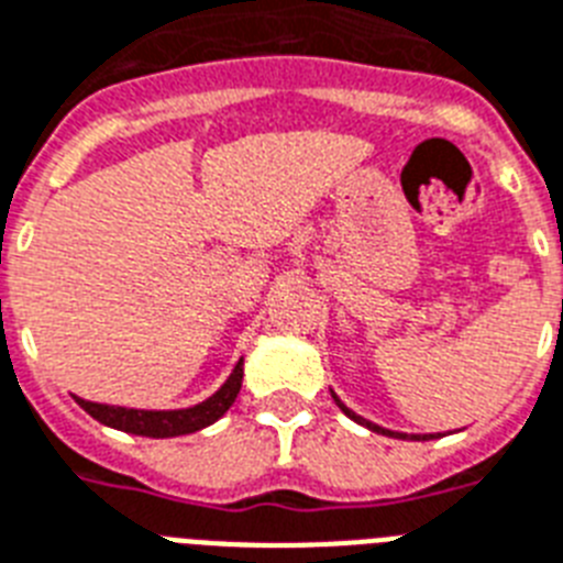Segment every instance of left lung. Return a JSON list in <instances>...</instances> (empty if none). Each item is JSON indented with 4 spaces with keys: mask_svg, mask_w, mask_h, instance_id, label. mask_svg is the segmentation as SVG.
I'll return each instance as SVG.
<instances>
[{
    "mask_svg": "<svg viewBox=\"0 0 563 563\" xmlns=\"http://www.w3.org/2000/svg\"><path fill=\"white\" fill-rule=\"evenodd\" d=\"M332 399H335V405H338V408L344 410V413H346V416H350V419H355V422H358V424H364V428H369V431H376V433H387V437H396V440H408V433H396V431H385V428H378V424L367 422V419H361V416H358V413H353V410L346 408L344 401L338 399L335 393H332ZM410 440H433V433H428V437H410Z\"/></svg>",
    "mask_w": 563,
    "mask_h": 563,
    "instance_id": "left-lung-1",
    "label": "left lung"
}]
</instances>
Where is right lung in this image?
Listing matches in <instances>:
<instances>
[{"label": "right lung", "mask_w": 563, "mask_h": 563, "mask_svg": "<svg viewBox=\"0 0 563 563\" xmlns=\"http://www.w3.org/2000/svg\"><path fill=\"white\" fill-rule=\"evenodd\" d=\"M242 387V361L234 367V373L228 376V382L219 387L210 399L202 405L185 410H135V408H109V405H98V401L77 399V405L98 419L100 424L118 428V431L139 433V437H153V440H167V437H181V433H196L213 424L219 416L225 413L234 405L236 393Z\"/></svg>", "instance_id": "1"}]
</instances>
